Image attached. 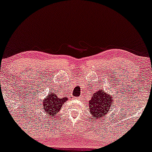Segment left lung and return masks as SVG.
I'll use <instances>...</instances> for the list:
<instances>
[{"instance_id":"left-lung-1","label":"left lung","mask_w":152,"mask_h":152,"mask_svg":"<svg viewBox=\"0 0 152 152\" xmlns=\"http://www.w3.org/2000/svg\"><path fill=\"white\" fill-rule=\"evenodd\" d=\"M114 96L115 95L103 91V89H99L93 94V97L88 102V110L93 118L99 120L106 117L107 113L111 112V107H113Z\"/></svg>"}]
</instances>
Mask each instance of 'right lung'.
I'll return each mask as SVG.
<instances>
[{
  "mask_svg": "<svg viewBox=\"0 0 152 152\" xmlns=\"http://www.w3.org/2000/svg\"><path fill=\"white\" fill-rule=\"evenodd\" d=\"M68 101L67 96L65 97L59 98L55 92H49V94L46 96L43 102L40 103V105L42 106L43 111L46 114L48 119L51 118L52 120L56 117L57 114L61 110L63 104Z\"/></svg>",
  "mask_w": 152,
  "mask_h": 152,
  "instance_id": "1",
  "label": "right lung"
}]
</instances>
